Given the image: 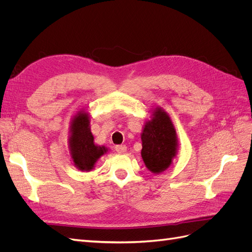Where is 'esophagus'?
Returning <instances> with one entry per match:
<instances>
[{
	"label": "esophagus",
	"instance_id": "obj_1",
	"mask_svg": "<svg viewBox=\"0 0 252 252\" xmlns=\"http://www.w3.org/2000/svg\"><path fill=\"white\" fill-rule=\"evenodd\" d=\"M116 150L118 154H125L127 151V147L125 145H118V146H116Z\"/></svg>",
	"mask_w": 252,
	"mask_h": 252
}]
</instances>
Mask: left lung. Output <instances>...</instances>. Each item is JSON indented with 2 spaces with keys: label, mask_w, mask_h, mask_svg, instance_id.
<instances>
[{
  "label": "left lung",
  "mask_w": 252,
  "mask_h": 252,
  "mask_svg": "<svg viewBox=\"0 0 252 252\" xmlns=\"http://www.w3.org/2000/svg\"><path fill=\"white\" fill-rule=\"evenodd\" d=\"M150 114L141 133V156L147 169L158 174L172 165L173 158H177L179 141L168 113L157 106Z\"/></svg>",
  "instance_id": "obj_1"
}]
</instances>
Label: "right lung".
<instances>
[{
    "instance_id": "obj_1",
    "label": "right lung",
    "mask_w": 252,
    "mask_h": 252,
    "mask_svg": "<svg viewBox=\"0 0 252 252\" xmlns=\"http://www.w3.org/2000/svg\"><path fill=\"white\" fill-rule=\"evenodd\" d=\"M68 149L74 167L81 171L93 170L97 159L108 152L104 145L94 143V134L90 129V114L80 109L70 122Z\"/></svg>"
}]
</instances>
